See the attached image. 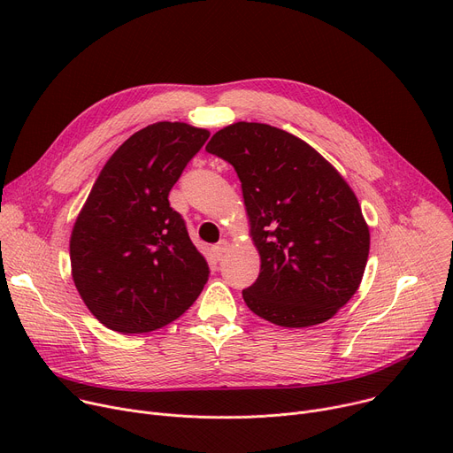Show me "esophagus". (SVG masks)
<instances>
[{
    "mask_svg": "<svg viewBox=\"0 0 453 453\" xmlns=\"http://www.w3.org/2000/svg\"><path fill=\"white\" fill-rule=\"evenodd\" d=\"M227 246H229V242L224 239V241H220L217 246H212V257L217 258V260H220L222 258V255L227 251Z\"/></svg>",
    "mask_w": 453,
    "mask_h": 453,
    "instance_id": "1",
    "label": "esophagus"
}]
</instances>
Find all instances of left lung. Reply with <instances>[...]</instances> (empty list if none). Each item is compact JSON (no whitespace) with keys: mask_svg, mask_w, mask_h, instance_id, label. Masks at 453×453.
I'll return each mask as SVG.
<instances>
[{"mask_svg":"<svg viewBox=\"0 0 453 453\" xmlns=\"http://www.w3.org/2000/svg\"><path fill=\"white\" fill-rule=\"evenodd\" d=\"M205 150L242 183L260 273L242 290L250 311L280 326H312L358 290L369 227L347 181L299 137L263 123L219 130Z\"/></svg>","mask_w":453,"mask_h":453,"instance_id":"obj_1","label":"left lung"}]
</instances>
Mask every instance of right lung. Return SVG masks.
Listing matches in <instances>:
<instances>
[{"label": "right lung", "instance_id": "add662e5", "mask_svg": "<svg viewBox=\"0 0 453 453\" xmlns=\"http://www.w3.org/2000/svg\"><path fill=\"white\" fill-rule=\"evenodd\" d=\"M209 139L203 128L156 123L104 165L71 233L75 287L104 326L141 334L178 319L209 279L169 193Z\"/></svg>", "mask_w": 453, "mask_h": 453}]
</instances>
